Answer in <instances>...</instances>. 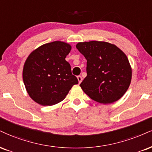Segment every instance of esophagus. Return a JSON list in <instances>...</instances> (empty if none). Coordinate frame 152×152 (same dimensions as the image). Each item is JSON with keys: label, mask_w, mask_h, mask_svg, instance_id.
<instances>
[{"label": "esophagus", "mask_w": 152, "mask_h": 152, "mask_svg": "<svg viewBox=\"0 0 152 152\" xmlns=\"http://www.w3.org/2000/svg\"><path fill=\"white\" fill-rule=\"evenodd\" d=\"M77 78H78V83H81V81H82V80H83V78H82V77H81V76H77Z\"/></svg>", "instance_id": "1"}]
</instances>
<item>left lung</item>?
<instances>
[{
    "instance_id": "left-lung-1",
    "label": "left lung",
    "mask_w": 152,
    "mask_h": 152,
    "mask_svg": "<svg viewBox=\"0 0 152 152\" xmlns=\"http://www.w3.org/2000/svg\"><path fill=\"white\" fill-rule=\"evenodd\" d=\"M76 47L87 60V76L80 84L84 93L102 104L121 98L132 79L131 66L125 53L106 42H78Z\"/></svg>"
}]
</instances>
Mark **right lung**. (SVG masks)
I'll return each instance as SVG.
<instances>
[{
    "instance_id": "add662e5",
    "label": "right lung",
    "mask_w": 152,
    "mask_h": 152,
    "mask_svg": "<svg viewBox=\"0 0 152 152\" xmlns=\"http://www.w3.org/2000/svg\"><path fill=\"white\" fill-rule=\"evenodd\" d=\"M71 49L69 44L54 41L34 49L27 58L23 82L27 94L37 103L45 106L58 103L78 83L65 60Z\"/></svg>"
}]
</instances>
